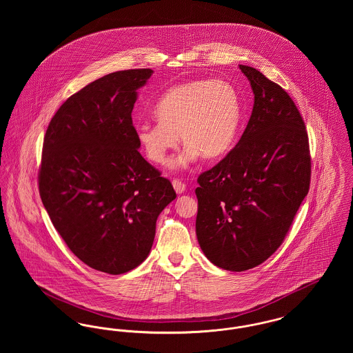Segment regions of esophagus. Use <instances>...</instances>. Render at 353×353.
I'll list each match as a JSON object with an SVG mask.
<instances>
[{"instance_id":"34e87169","label":"esophagus","mask_w":353,"mask_h":353,"mask_svg":"<svg viewBox=\"0 0 353 353\" xmlns=\"http://www.w3.org/2000/svg\"><path fill=\"white\" fill-rule=\"evenodd\" d=\"M172 185H173V188H174L176 193H179V194L184 193L185 189H186V186H185L184 183H183L181 180H179V179L173 180V181H172Z\"/></svg>"}]
</instances>
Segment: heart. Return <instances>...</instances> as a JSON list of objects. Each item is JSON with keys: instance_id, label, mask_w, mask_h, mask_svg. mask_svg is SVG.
Returning <instances> with one entry per match:
<instances>
[{"instance_id": "b5f03b06", "label": "heart", "mask_w": 353, "mask_h": 353, "mask_svg": "<svg viewBox=\"0 0 353 353\" xmlns=\"http://www.w3.org/2000/svg\"><path fill=\"white\" fill-rule=\"evenodd\" d=\"M156 121H143L136 137L147 157L164 164L169 151L186 144L173 168H186L203 156L217 160L233 148L241 128L242 104L233 84L223 79H197L170 87L154 107Z\"/></svg>"}]
</instances>
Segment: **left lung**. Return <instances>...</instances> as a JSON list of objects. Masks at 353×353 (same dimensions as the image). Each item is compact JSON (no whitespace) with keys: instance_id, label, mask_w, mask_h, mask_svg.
<instances>
[{"instance_id":"1","label":"left lung","mask_w":353,"mask_h":353,"mask_svg":"<svg viewBox=\"0 0 353 353\" xmlns=\"http://www.w3.org/2000/svg\"><path fill=\"white\" fill-rule=\"evenodd\" d=\"M254 92L238 144L200 174L196 234L216 266L250 270L282 245L310 189L308 136L299 110L279 84L239 65Z\"/></svg>"}]
</instances>
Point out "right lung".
I'll return each instance as SVG.
<instances>
[{"label": "right lung", "instance_id": "add662e5", "mask_svg": "<svg viewBox=\"0 0 353 353\" xmlns=\"http://www.w3.org/2000/svg\"><path fill=\"white\" fill-rule=\"evenodd\" d=\"M151 68L111 72L71 95L43 139L39 194L68 249L118 275L151 252L156 221L176 199L170 181L137 151V90Z\"/></svg>", "mask_w": 353, "mask_h": 353}]
</instances>
